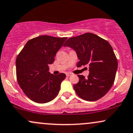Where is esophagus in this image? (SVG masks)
Segmentation results:
<instances>
[{
    "instance_id": "34e87169",
    "label": "esophagus",
    "mask_w": 133,
    "mask_h": 133,
    "mask_svg": "<svg viewBox=\"0 0 133 133\" xmlns=\"http://www.w3.org/2000/svg\"><path fill=\"white\" fill-rule=\"evenodd\" d=\"M71 74H71V73H67L66 74V76L67 77H69L70 76H71Z\"/></svg>"
}]
</instances>
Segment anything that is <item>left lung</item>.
Instances as JSON below:
<instances>
[{
    "mask_svg": "<svg viewBox=\"0 0 133 133\" xmlns=\"http://www.w3.org/2000/svg\"><path fill=\"white\" fill-rule=\"evenodd\" d=\"M64 46L76 51L78 67L89 65L87 78L78 75L79 82L74 85L77 95L90 102L103 97L112 87L118 69L117 59L110 43L94 33H86L69 38Z\"/></svg>",
    "mask_w": 133,
    "mask_h": 133,
    "instance_id": "left-lung-1",
    "label": "left lung"
}]
</instances>
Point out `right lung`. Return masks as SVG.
<instances>
[{
  "label": "right lung",
  "instance_id": "add662e5",
  "mask_svg": "<svg viewBox=\"0 0 133 133\" xmlns=\"http://www.w3.org/2000/svg\"><path fill=\"white\" fill-rule=\"evenodd\" d=\"M67 37L56 38L42 35L30 39L16 60L18 83L24 94L36 103H45L57 95L65 74L53 75L49 72V64Z\"/></svg>",
  "mask_w": 133,
  "mask_h": 133
}]
</instances>
